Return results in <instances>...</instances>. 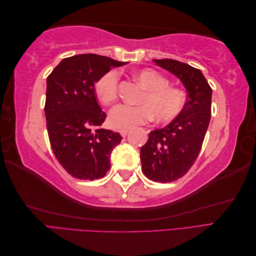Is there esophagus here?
<instances>
[{
  "label": "esophagus",
  "mask_w": 256,
  "mask_h": 256,
  "mask_svg": "<svg viewBox=\"0 0 256 256\" xmlns=\"http://www.w3.org/2000/svg\"><path fill=\"white\" fill-rule=\"evenodd\" d=\"M120 136H126L129 134V130H126V129L120 130Z\"/></svg>",
  "instance_id": "1"
}]
</instances>
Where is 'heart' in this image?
Wrapping results in <instances>:
<instances>
[{
  "instance_id": "heart-1",
  "label": "heart",
  "mask_w": 256,
  "mask_h": 256,
  "mask_svg": "<svg viewBox=\"0 0 256 256\" xmlns=\"http://www.w3.org/2000/svg\"><path fill=\"white\" fill-rule=\"evenodd\" d=\"M136 80L145 88L138 106L120 104L111 111L109 122L115 129H130L150 122H168L180 115L186 106V94L180 88L168 85L164 76L150 68L134 72ZM97 99L104 106H111L118 99V74L110 70L94 84Z\"/></svg>"
}]
</instances>
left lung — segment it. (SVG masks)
Instances as JSON below:
<instances>
[{
    "instance_id": "1",
    "label": "left lung",
    "mask_w": 256,
    "mask_h": 256,
    "mask_svg": "<svg viewBox=\"0 0 256 256\" xmlns=\"http://www.w3.org/2000/svg\"><path fill=\"white\" fill-rule=\"evenodd\" d=\"M154 62L175 74L188 92L182 112L164 128L150 131L141 147L144 175L154 182H171L189 171L202 148L212 116V90L198 68L171 58Z\"/></svg>"
}]
</instances>
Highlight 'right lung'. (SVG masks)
Masks as SVG:
<instances>
[{
	"instance_id": "1",
	"label": "right lung",
	"mask_w": 256,
	"mask_h": 256,
	"mask_svg": "<svg viewBox=\"0 0 256 256\" xmlns=\"http://www.w3.org/2000/svg\"><path fill=\"white\" fill-rule=\"evenodd\" d=\"M124 62L79 54L66 58L47 78L44 114L49 140L68 174L94 180L110 170V154L120 144L118 132L102 128L106 115L98 104L95 82Z\"/></svg>"
}]
</instances>
